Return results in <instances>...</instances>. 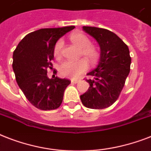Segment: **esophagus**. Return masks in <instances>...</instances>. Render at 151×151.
<instances>
[{
    "label": "esophagus",
    "mask_w": 151,
    "mask_h": 151,
    "mask_svg": "<svg viewBox=\"0 0 151 151\" xmlns=\"http://www.w3.org/2000/svg\"><path fill=\"white\" fill-rule=\"evenodd\" d=\"M81 80H78V79H72L71 80V82L73 83V84H77V83L80 82Z\"/></svg>",
    "instance_id": "esophagus-1"
}]
</instances>
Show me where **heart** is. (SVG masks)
I'll return each instance as SVG.
<instances>
[{
    "label": "heart",
    "instance_id": "obj_1",
    "mask_svg": "<svg viewBox=\"0 0 151 151\" xmlns=\"http://www.w3.org/2000/svg\"><path fill=\"white\" fill-rule=\"evenodd\" d=\"M71 42L81 49L80 55L83 56L90 64H94L98 60L99 52L92 45L89 38L82 33H74L70 36ZM63 48V41L59 40L55 45L54 55L59 58L61 55ZM87 63L84 59H80L78 61L71 62L66 60L60 65L59 70L62 75L69 78H78L87 70Z\"/></svg>",
    "mask_w": 151,
    "mask_h": 151
}]
</instances>
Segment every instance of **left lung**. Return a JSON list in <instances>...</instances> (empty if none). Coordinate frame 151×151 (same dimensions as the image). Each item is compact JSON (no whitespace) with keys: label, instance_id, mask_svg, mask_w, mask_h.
I'll use <instances>...</instances> for the list:
<instances>
[{"label":"left lung","instance_id":"8db88e82","mask_svg":"<svg viewBox=\"0 0 151 151\" xmlns=\"http://www.w3.org/2000/svg\"><path fill=\"white\" fill-rule=\"evenodd\" d=\"M83 30L94 37L100 48L96 68L88 73L89 88L81 96L83 105L90 109L109 107L117 100L130 72L131 57L128 46L119 37L108 29L83 27Z\"/></svg>","mask_w":151,"mask_h":151}]
</instances>
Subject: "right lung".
I'll list each match as a JSON object with an SVG mask.
<instances>
[{"label": "right lung", "instance_id": "add662e5", "mask_svg": "<svg viewBox=\"0 0 151 151\" xmlns=\"http://www.w3.org/2000/svg\"><path fill=\"white\" fill-rule=\"evenodd\" d=\"M74 28H45L29 33L13 52L15 80L27 99L37 109L55 110L61 105L70 81L57 77L48 78L47 69L52 68L57 41Z\"/></svg>", "mask_w": 151, "mask_h": 151}]
</instances>
